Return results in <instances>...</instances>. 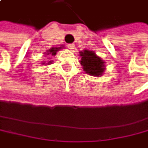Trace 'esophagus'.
<instances>
[{
	"label": "esophagus",
	"mask_w": 148,
	"mask_h": 148,
	"mask_svg": "<svg viewBox=\"0 0 148 148\" xmlns=\"http://www.w3.org/2000/svg\"><path fill=\"white\" fill-rule=\"evenodd\" d=\"M67 47L69 48V49H71V50H73V49H75V43H69V44L67 45Z\"/></svg>",
	"instance_id": "1"
}]
</instances>
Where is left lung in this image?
Listing matches in <instances>:
<instances>
[{"instance_id":"left-lung-1","label":"left lung","mask_w":148,"mask_h":148,"mask_svg":"<svg viewBox=\"0 0 148 148\" xmlns=\"http://www.w3.org/2000/svg\"><path fill=\"white\" fill-rule=\"evenodd\" d=\"M81 64L83 69L88 75L98 76L103 75L105 71V62L95 55V53L88 50L81 52Z\"/></svg>"}]
</instances>
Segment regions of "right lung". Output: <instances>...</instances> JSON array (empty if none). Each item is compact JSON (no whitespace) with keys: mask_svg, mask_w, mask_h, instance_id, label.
<instances>
[{"mask_svg":"<svg viewBox=\"0 0 148 148\" xmlns=\"http://www.w3.org/2000/svg\"><path fill=\"white\" fill-rule=\"evenodd\" d=\"M59 49H61V47H58V48H57V47H55V48L53 47V48H52V49H50V50H49V53H46V55H48L49 53H51L52 55H55ZM50 62H51V61H50Z\"/></svg>","mask_w":148,"mask_h":148,"instance_id":"add662e5","label":"right lung"}]
</instances>
